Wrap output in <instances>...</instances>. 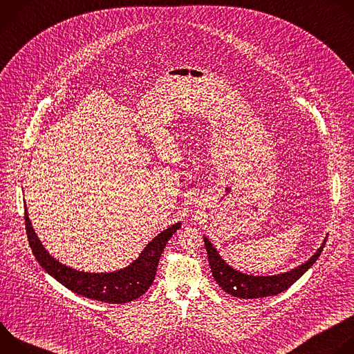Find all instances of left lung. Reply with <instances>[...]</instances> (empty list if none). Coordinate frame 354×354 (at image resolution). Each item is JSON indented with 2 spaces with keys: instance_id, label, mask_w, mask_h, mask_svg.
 <instances>
[{
  "instance_id": "left-lung-1",
  "label": "left lung",
  "mask_w": 354,
  "mask_h": 354,
  "mask_svg": "<svg viewBox=\"0 0 354 354\" xmlns=\"http://www.w3.org/2000/svg\"><path fill=\"white\" fill-rule=\"evenodd\" d=\"M328 235L322 241L321 246L317 249L315 254L302 265L290 269L288 272L272 274V276H255L243 273L231 265L227 263V261L223 259L220 252L216 249V246L212 243V241L205 235L203 241L206 245L207 257L210 269L213 273L214 280L217 284L232 297L243 298V299H254V298H262L269 295L280 294L281 291L287 290L291 284H294L302 274H304L319 258L321 252L325 246Z\"/></svg>"
}]
</instances>
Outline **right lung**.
Wrapping results in <instances>:
<instances>
[{
    "mask_svg": "<svg viewBox=\"0 0 354 354\" xmlns=\"http://www.w3.org/2000/svg\"><path fill=\"white\" fill-rule=\"evenodd\" d=\"M25 225L33 255L50 276L82 297L111 302V304H124V302H130L141 297L154 283L164 248L171 236L180 228L182 223H175L156 235L144 246L141 254L126 268L104 273L78 270L62 263L53 255H50L33 230L26 205Z\"/></svg>",
    "mask_w": 354,
    "mask_h": 354,
    "instance_id": "1",
    "label": "right lung"
}]
</instances>
